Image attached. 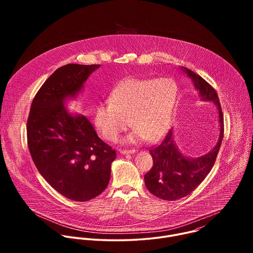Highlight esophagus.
Instances as JSON below:
<instances>
[{
    "label": "esophagus",
    "mask_w": 253,
    "mask_h": 253,
    "mask_svg": "<svg viewBox=\"0 0 253 253\" xmlns=\"http://www.w3.org/2000/svg\"><path fill=\"white\" fill-rule=\"evenodd\" d=\"M119 152L121 154H129V153H134L135 149H120Z\"/></svg>",
    "instance_id": "1"
}]
</instances>
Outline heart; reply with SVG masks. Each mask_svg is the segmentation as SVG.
Returning <instances> with one entry per match:
<instances>
[{"label":"heart","mask_w":253,"mask_h":253,"mask_svg":"<svg viewBox=\"0 0 253 253\" xmlns=\"http://www.w3.org/2000/svg\"><path fill=\"white\" fill-rule=\"evenodd\" d=\"M178 97L176 83L170 78H130L118 84L94 112V123L107 141H115L129 126L134 130L129 142L142 138L158 141L169 129Z\"/></svg>","instance_id":"1"}]
</instances>
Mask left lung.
Instances as JSON below:
<instances>
[{"label":"left lung","mask_w":253,"mask_h":253,"mask_svg":"<svg viewBox=\"0 0 253 253\" xmlns=\"http://www.w3.org/2000/svg\"><path fill=\"white\" fill-rule=\"evenodd\" d=\"M183 71L193 80L201 99L217 106L220 134L213 149L196 159H189L178 151L173 141L172 130L158 145L150 147L153 166L144 175L145 185L150 193L168 201L185 197L203 181L215 163L224 134L223 113L215 89L193 71L187 68H183Z\"/></svg>","instance_id":"8db88e82"}]
</instances>
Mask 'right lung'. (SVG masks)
<instances>
[{
    "mask_svg": "<svg viewBox=\"0 0 253 253\" xmlns=\"http://www.w3.org/2000/svg\"><path fill=\"white\" fill-rule=\"evenodd\" d=\"M99 67L68 64L57 69L35 95L27 121L29 151L40 174L60 194L81 202L106 189L116 151L85 116L71 115L63 103L75 97Z\"/></svg>",
    "mask_w": 253,
    "mask_h": 253,
    "instance_id": "add662e5",
    "label": "right lung"
}]
</instances>
